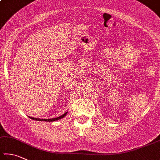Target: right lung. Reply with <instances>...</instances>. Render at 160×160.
I'll list each match as a JSON object with an SVG mask.
<instances>
[{"label": "right lung", "mask_w": 160, "mask_h": 160, "mask_svg": "<svg viewBox=\"0 0 160 160\" xmlns=\"http://www.w3.org/2000/svg\"><path fill=\"white\" fill-rule=\"evenodd\" d=\"M68 111H66V112L62 114V116H59V117H57V118H49V119H41V118H33V117H30L28 116L30 118L32 119V120H38V121H46V122H53V121H56V120H58L62 118H64L66 115H67Z\"/></svg>", "instance_id": "obj_1"}]
</instances>
